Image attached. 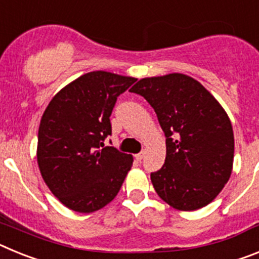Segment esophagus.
I'll return each instance as SVG.
<instances>
[{
	"label": "esophagus",
	"instance_id": "1",
	"mask_svg": "<svg viewBox=\"0 0 259 259\" xmlns=\"http://www.w3.org/2000/svg\"><path fill=\"white\" fill-rule=\"evenodd\" d=\"M135 158H136L137 161H141V159H143V158H144V152H141V153H137V154L135 155Z\"/></svg>",
	"mask_w": 259,
	"mask_h": 259
}]
</instances>
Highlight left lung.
<instances>
[{
    "mask_svg": "<svg viewBox=\"0 0 259 259\" xmlns=\"http://www.w3.org/2000/svg\"><path fill=\"white\" fill-rule=\"evenodd\" d=\"M130 91L149 102L166 136L164 164L150 174L158 196L180 211L209 205L233 166V130L222 105L200 81L178 72L144 77Z\"/></svg>",
    "mask_w": 259,
    "mask_h": 259,
    "instance_id": "left-lung-1",
    "label": "left lung"
}]
</instances>
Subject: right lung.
Instances as JSON below:
<instances>
[{
	"label": "right lung",
	"mask_w": 259,
	"mask_h": 259,
	"mask_svg": "<svg viewBox=\"0 0 259 259\" xmlns=\"http://www.w3.org/2000/svg\"><path fill=\"white\" fill-rule=\"evenodd\" d=\"M137 79L92 71L62 88L38 127L37 163L45 184L66 207L97 211L115 198L134 157L104 140L111 135L116 97Z\"/></svg>",
	"instance_id": "obj_1"
}]
</instances>
